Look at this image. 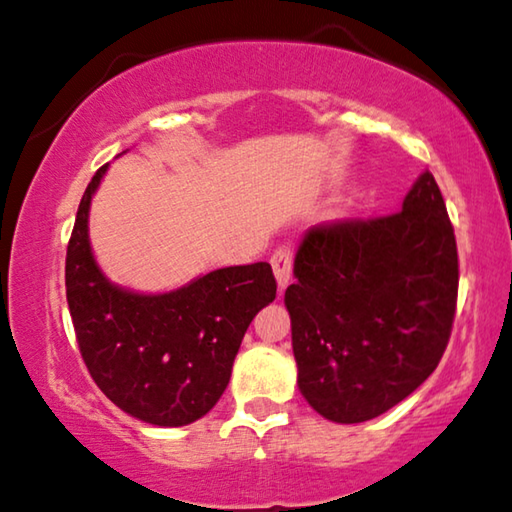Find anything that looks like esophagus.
Masks as SVG:
<instances>
[{"instance_id": "esophagus-1", "label": "esophagus", "mask_w": 512, "mask_h": 512, "mask_svg": "<svg viewBox=\"0 0 512 512\" xmlns=\"http://www.w3.org/2000/svg\"><path fill=\"white\" fill-rule=\"evenodd\" d=\"M271 267H274L278 288H285L292 278V252L290 248H278L274 255H271Z\"/></svg>"}]
</instances>
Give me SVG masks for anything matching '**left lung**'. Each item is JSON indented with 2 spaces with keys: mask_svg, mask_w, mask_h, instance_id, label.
<instances>
[{
  "mask_svg": "<svg viewBox=\"0 0 512 512\" xmlns=\"http://www.w3.org/2000/svg\"><path fill=\"white\" fill-rule=\"evenodd\" d=\"M292 271L297 386L320 417L370 421L431 377L452 332L459 257L428 170L400 213L311 227Z\"/></svg>",
  "mask_w": 512,
  "mask_h": 512,
  "instance_id": "1",
  "label": "left lung"
}]
</instances>
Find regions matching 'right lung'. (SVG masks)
Listing matches in <instances>:
<instances>
[{
    "instance_id": "obj_1",
    "label": "right lung",
    "mask_w": 512,
    "mask_h": 512,
    "mask_svg": "<svg viewBox=\"0 0 512 512\" xmlns=\"http://www.w3.org/2000/svg\"><path fill=\"white\" fill-rule=\"evenodd\" d=\"M107 168L88 182L67 245V306L81 358L119 410L152 426H187L220 400L245 330L276 299V278L271 264L255 262L159 295L114 285L88 238L91 201Z\"/></svg>"
}]
</instances>
